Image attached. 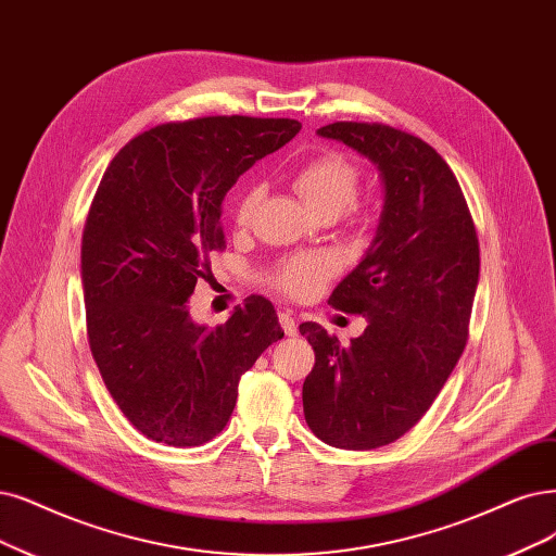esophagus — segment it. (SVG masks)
Listing matches in <instances>:
<instances>
[{
  "label": "esophagus",
  "instance_id": "esophagus-1",
  "mask_svg": "<svg viewBox=\"0 0 556 556\" xmlns=\"http://www.w3.org/2000/svg\"><path fill=\"white\" fill-rule=\"evenodd\" d=\"M279 323L283 327V332L289 337H295L298 334V325H295V318L289 314V312H279Z\"/></svg>",
  "mask_w": 556,
  "mask_h": 556
}]
</instances>
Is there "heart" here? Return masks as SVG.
<instances>
[{
  "label": "heart",
  "mask_w": 556,
  "mask_h": 556,
  "mask_svg": "<svg viewBox=\"0 0 556 556\" xmlns=\"http://www.w3.org/2000/svg\"><path fill=\"white\" fill-rule=\"evenodd\" d=\"M359 180L362 169L351 157L341 153H320L304 162L295 172L293 188L320 215H339L345 211L351 217L362 219L366 215L364 205L355 201ZM261 197L263 192L258 185H252L238 197L233 208V219L238 226H247L254 219ZM334 270L337 258L332 254L302 252L279 263L267 281L291 298H309Z\"/></svg>",
  "instance_id": "obj_1"
}]
</instances>
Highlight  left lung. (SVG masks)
<instances>
[{
    "label": "left lung",
    "instance_id": "left-lung-1",
    "mask_svg": "<svg viewBox=\"0 0 556 556\" xmlns=\"http://www.w3.org/2000/svg\"><path fill=\"white\" fill-rule=\"evenodd\" d=\"M318 135L378 164L384 205L366 256L330 295L334 309L368 318L364 334L343 345L316 323L300 325L316 353L304 419L325 444L378 448L428 413L465 351L479 236L458 178L424 139L357 121Z\"/></svg>",
    "mask_w": 556,
    "mask_h": 556
}]
</instances>
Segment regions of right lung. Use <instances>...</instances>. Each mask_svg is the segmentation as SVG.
<instances>
[{"label":"right lung","instance_id":"add662e5","mask_svg":"<svg viewBox=\"0 0 556 556\" xmlns=\"http://www.w3.org/2000/svg\"><path fill=\"white\" fill-rule=\"evenodd\" d=\"M300 128L254 116L162 123L130 139L98 185L81 233L89 348L121 413L153 442L199 446L222 433L240 376L283 337L263 295L217 327L194 325L188 298L226 247V192Z\"/></svg>","mask_w":556,"mask_h":556}]
</instances>
